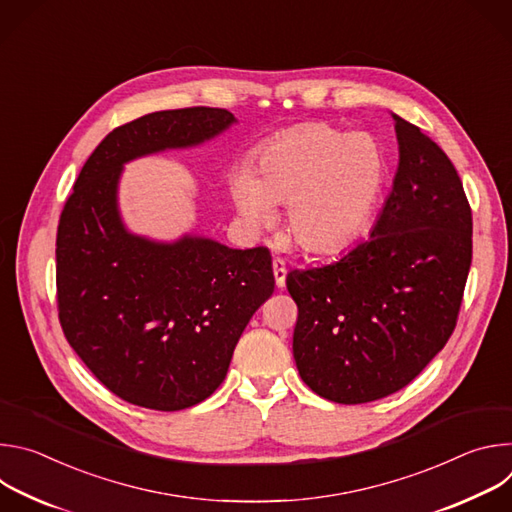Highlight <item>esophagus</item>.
<instances>
[{
  "label": "esophagus",
  "instance_id": "1",
  "mask_svg": "<svg viewBox=\"0 0 512 512\" xmlns=\"http://www.w3.org/2000/svg\"><path fill=\"white\" fill-rule=\"evenodd\" d=\"M273 275H275V285H277L279 289H283V287H285V275H287V269H285L283 259H279V257H275V259H273Z\"/></svg>",
  "mask_w": 512,
  "mask_h": 512
}]
</instances>
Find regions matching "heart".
I'll return each instance as SVG.
<instances>
[{"label": "heart", "instance_id": "obj_1", "mask_svg": "<svg viewBox=\"0 0 512 512\" xmlns=\"http://www.w3.org/2000/svg\"><path fill=\"white\" fill-rule=\"evenodd\" d=\"M385 160L367 133L310 123L285 131L255 154L253 170L231 174V196L245 221L263 229L287 204V233L308 253L350 245L373 210Z\"/></svg>", "mask_w": 512, "mask_h": 512}]
</instances>
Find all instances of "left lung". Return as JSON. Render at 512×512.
Masks as SVG:
<instances>
[{"instance_id":"left-lung-1","label":"left lung","mask_w":512,"mask_h":512,"mask_svg":"<svg viewBox=\"0 0 512 512\" xmlns=\"http://www.w3.org/2000/svg\"><path fill=\"white\" fill-rule=\"evenodd\" d=\"M399 166L367 241L287 273L294 358L320 397L356 405L409 385L452 336L472 263V210L444 150L391 113Z\"/></svg>"}]
</instances>
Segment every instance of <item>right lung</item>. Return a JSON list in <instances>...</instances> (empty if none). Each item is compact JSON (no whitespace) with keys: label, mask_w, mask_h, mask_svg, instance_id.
<instances>
[{"label":"right lung","mask_w":512,"mask_h":512,"mask_svg":"<svg viewBox=\"0 0 512 512\" xmlns=\"http://www.w3.org/2000/svg\"><path fill=\"white\" fill-rule=\"evenodd\" d=\"M237 123L227 109L156 111L113 129L85 162L56 235L58 318L89 371L127 403L180 411L210 397L273 294L265 247L131 233L119 212L123 166L186 150Z\"/></svg>","instance_id":"right-lung-1"}]
</instances>
